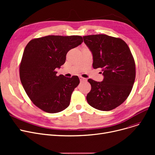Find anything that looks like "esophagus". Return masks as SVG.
Wrapping results in <instances>:
<instances>
[{
    "instance_id": "obj_1",
    "label": "esophagus",
    "mask_w": 155,
    "mask_h": 155,
    "mask_svg": "<svg viewBox=\"0 0 155 155\" xmlns=\"http://www.w3.org/2000/svg\"><path fill=\"white\" fill-rule=\"evenodd\" d=\"M79 78H80V82H85V81H87L86 78H85L84 77H79Z\"/></svg>"
}]
</instances>
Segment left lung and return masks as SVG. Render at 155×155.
<instances>
[{
	"label": "left lung",
	"mask_w": 155,
	"mask_h": 155,
	"mask_svg": "<svg viewBox=\"0 0 155 155\" xmlns=\"http://www.w3.org/2000/svg\"><path fill=\"white\" fill-rule=\"evenodd\" d=\"M93 55L94 69H102L104 80L89 78L91 91L87 101L92 107L109 111L119 106L131 92L136 77L135 62L124 41L106 35L83 37Z\"/></svg>",
	"instance_id": "obj_1"
}]
</instances>
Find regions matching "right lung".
<instances>
[{
	"mask_svg": "<svg viewBox=\"0 0 155 155\" xmlns=\"http://www.w3.org/2000/svg\"><path fill=\"white\" fill-rule=\"evenodd\" d=\"M83 42L80 36L50 35L31 40L23 53L19 75L24 91L40 109L56 113L67 108L80 83L77 76L56 75L71 49Z\"/></svg>",
	"mask_w": 155,
	"mask_h": 155,
	"instance_id": "right-lung-1",
	"label": "right lung"
}]
</instances>
